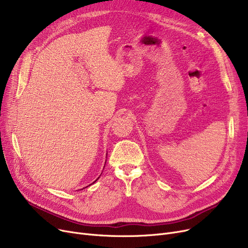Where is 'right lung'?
Listing matches in <instances>:
<instances>
[{
    "label": "right lung",
    "instance_id": "add662e5",
    "mask_svg": "<svg viewBox=\"0 0 248 248\" xmlns=\"http://www.w3.org/2000/svg\"><path fill=\"white\" fill-rule=\"evenodd\" d=\"M95 181H96V180H95Z\"/></svg>",
    "mask_w": 248,
    "mask_h": 248
}]
</instances>
